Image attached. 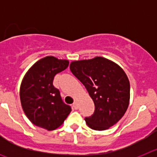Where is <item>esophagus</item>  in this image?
<instances>
[{
  "instance_id": "34e87169",
  "label": "esophagus",
  "mask_w": 157,
  "mask_h": 157,
  "mask_svg": "<svg viewBox=\"0 0 157 157\" xmlns=\"http://www.w3.org/2000/svg\"><path fill=\"white\" fill-rule=\"evenodd\" d=\"M73 108H74L75 109H78V101H75L74 104H73Z\"/></svg>"
}]
</instances>
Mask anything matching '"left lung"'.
<instances>
[{"mask_svg": "<svg viewBox=\"0 0 157 157\" xmlns=\"http://www.w3.org/2000/svg\"><path fill=\"white\" fill-rule=\"evenodd\" d=\"M70 69L85 86L95 105L94 114L85 118L87 126L105 130L116 124L130 103V82L121 67L111 59L96 56L72 61Z\"/></svg>", "mask_w": 157, "mask_h": 157, "instance_id": "1", "label": "left lung"}]
</instances>
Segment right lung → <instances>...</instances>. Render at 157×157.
<instances>
[{"mask_svg": "<svg viewBox=\"0 0 157 157\" xmlns=\"http://www.w3.org/2000/svg\"><path fill=\"white\" fill-rule=\"evenodd\" d=\"M67 59L45 56L32 65L22 80L19 97L23 110L33 124L53 130L63 124L71 109L53 86L54 76L68 67Z\"/></svg>", "mask_w": 157, "mask_h": 157, "instance_id": "right-lung-1", "label": "right lung"}]
</instances>
